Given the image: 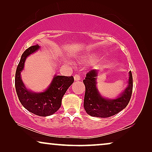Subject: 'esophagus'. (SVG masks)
<instances>
[{"label":"esophagus","instance_id":"34e87169","mask_svg":"<svg viewBox=\"0 0 152 152\" xmlns=\"http://www.w3.org/2000/svg\"><path fill=\"white\" fill-rule=\"evenodd\" d=\"M74 80L75 81H79V80H81V77H80V75H79L76 74V75H74Z\"/></svg>","mask_w":152,"mask_h":152}]
</instances>
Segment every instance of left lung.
<instances>
[{
    "instance_id": "left-lung-1",
    "label": "left lung",
    "mask_w": 152,
    "mask_h": 152,
    "mask_svg": "<svg viewBox=\"0 0 152 152\" xmlns=\"http://www.w3.org/2000/svg\"><path fill=\"white\" fill-rule=\"evenodd\" d=\"M97 70L93 69L86 74L83 82L86 87L84 107L86 113L91 116L108 118L115 115L124 109L129 102L133 90V77L129 71L128 87L118 98L107 99L102 97L96 88Z\"/></svg>"
}]
</instances>
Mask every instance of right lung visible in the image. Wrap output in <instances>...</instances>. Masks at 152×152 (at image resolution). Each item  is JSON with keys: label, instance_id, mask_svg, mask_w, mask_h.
I'll list each match as a JSON object with an SVG mask.
<instances>
[{"label": "right lung", "instance_id": "obj_1", "mask_svg": "<svg viewBox=\"0 0 152 152\" xmlns=\"http://www.w3.org/2000/svg\"><path fill=\"white\" fill-rule=\"evenodd\" d=\"M39 48L38 45H32L21 55L15 75V88L21 104L31 113L39 116H48L55 113L61 107V99L66 91L74 82L72 76H55L50 86L45 92L32 93L27 90L20 78L24 62L28 56Z\"/></svg>", "mask_w": 152, "mask_h": 152}]
</instances>
